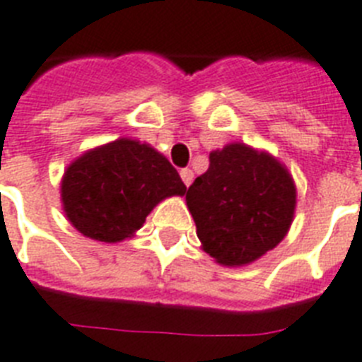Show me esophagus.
Instances as JSON below:
<instances>
[{
	"label": "esophagus",
	"instance_id": "34e87169",
	"mask_svg": "<svg viewBox=\"0 0 362 362\" xmlns=\"http://www.w3.org/2000/svg\"><path fill=\"white\" fill-rule=\"evenodd\" d=\"M179 175H181V179H183V183L189 187L190 183H192V179H194V173H192V170L190 168H183L181 172H179Z\"/></svg>",
	"mask_w": 362,
	"mask_h": 362
}]
</instances>
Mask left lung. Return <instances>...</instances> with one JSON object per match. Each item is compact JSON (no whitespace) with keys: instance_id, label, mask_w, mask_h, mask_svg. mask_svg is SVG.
Here are the masks:
<instances>
[{"instance_id":"8db88e82","label":"left lung","mask_w":362,"mask_h":362,"mask_svg":"<svg viewBox=\"0 0 362 362\" xmlns=\"http://www.w3.org/2000/svg\"><path fill=\"white\" fill-rule=\"evenodd\" d=\"M204 250L222 265H245L273 250L296 211V185L282 164L245 144L209 155V168L187 190Z\"/></svg>"}]
</instances>
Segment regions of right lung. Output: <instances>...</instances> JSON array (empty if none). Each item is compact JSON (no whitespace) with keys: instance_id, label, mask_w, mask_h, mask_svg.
Listing matches in <instances>:
<instances>
[{"instance_id":"right-lung-1","label":"right lung","mask_w":362,"mask_h":362,"mask_svg":"<svg viewBox=\"0 0 362 362\" xmlns=\"http://www.w3.org/2000/svg\"><path fill=\"white\" fill-rule=\"evenodd\" d=\"M185 192L166 157L127 138L82 155L62 181L66 218L80 233L104 243L131 237L160 199Z\"/></svg>"}]
</instances>
